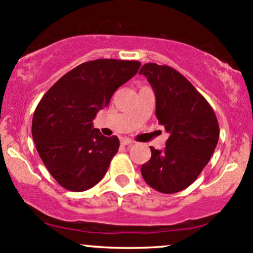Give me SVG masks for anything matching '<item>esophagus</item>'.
<instances>
[{"mask_svg":"<svg viewBox=\"0 0 253 253\" xmlns=\"http://www.w3.org/2000/svg\"><path fill=\"white\" fill-rule=\"evenodd\" d=\"M121 143L123 144V146H131V144H134L135 142L132 140H130V138H127V137H122L121 138Z\"/></svg>","mask_w":253,"mask_h":253,"instance_id":"34e87169","label":"esophagus"}]
</instances>
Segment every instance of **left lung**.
Segmentation results:
<instances>
[{
  "label": "left lung",
  "instance_id": "8db88e82",
  "mask_svg": "<svg viewBox=\"0 0 253 253\" xmlns=\"http://www.w3.org/2000/svg\"><path fill=\"white\" fill-rule=\"evenodd\" d=\"M140 74L153 87L155 115L169 134L164 150L150 147L152 158L142 165V177L159 192H179L197 179L216 148V116L191 82L169 65L147 63Z\"/></svg>",
  "mask_w": 253,
  "mask_h": 253
}]
</instances>
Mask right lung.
<instances>
[{"instance_id": "right-lung-1", "label": "right lung", "mask_w": 253, "mask_h": 253, "mask_svg": "<svg viewBox=\"0 0 253 253\" xmlns=\"http://www.w3.org/2000/svg\"><path fill=\"white\" fill-rule=\"evenodd\" d=\"M140 67L137 61L84 62L62 76L39 101L33 140L47 171L64 189L84 191L103 179L119 140L101 135L92 121Z\"/></svg>"}]
</instances>
